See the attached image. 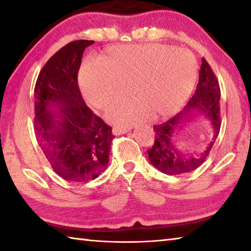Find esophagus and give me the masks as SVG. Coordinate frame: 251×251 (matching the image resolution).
<instances>
[{
	"instance_id": "esophagus-1",
	"label": "esophagus",
	"mask_w": 251,
	"mask_h": 251,
	"mask_svg": "<svg viewBox=\"0 0 251 251\" xmlns=\"http://www.w3.org/2000/svg\"><path fill=\"white\" fill-rule=\"evenodd\" d=\"M128 129H125V128H120V127H115V128H113V134L114 135H123V134H126Z\"/></svg>"
}]
</instances>
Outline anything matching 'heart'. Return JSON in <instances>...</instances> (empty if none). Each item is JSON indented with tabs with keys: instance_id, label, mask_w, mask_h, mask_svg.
Listing matches in <instances>:
<instances>
[{
	"instance_id": "1",
	"label": "heart",
	"mask_w": 251,
	"mask_h": 251,
	"mask_svg": "<svg viewBox=\"0 0 251 251\" xmlns=\"http://www.w3.org/2000/svg\"><path fill=\"white\" fill-rule=\"evenodd\" d=\"M198 74L192 53L163 44L117 45L104 61L88 59L79 71V86L93 107L105 108L130 85L133 99L117 101L106 112L113 124L129 127L155 117H168L192 94Z\"/></svg>"
}]
</instances>
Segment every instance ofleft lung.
<instances>
[{
    "mask_svg": "<svg viewBox=\"0 0 251 251\" xmlns=\"http://www.w3.org/2000/svg\"><path fill=\"white\" fill-rule=\"evenodd\" d=\"M206 119L212 129V141L201 152H186L177 144V135L189 117ZM220 129V88L214 72L202 57L198 85L194 96L177 115L161 125H155V142L148 150L152 166L167 175H181L197 169L214 146Z\"/></svg>",
    "mask_w": 251,
    "mask_h": 251,
    "instance_id": "obj_1",
    "label": "left lung"
}]
</instances>
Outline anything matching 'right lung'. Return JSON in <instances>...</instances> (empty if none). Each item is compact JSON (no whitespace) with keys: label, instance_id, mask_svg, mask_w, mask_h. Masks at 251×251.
Listing matches in <instances>:
<instances>
[{"label":"right lung","instance_id":"add662e5","mask_svg":"<svg viewBox=\"0 0 251 251\" xmlns=\"http://www.w3.org/2000/svg\"><path fill=\"white\" fill-rule=\"evenodd\" d=\"M94 41L71 42L42 69L34 90V130L54 172L63 179H95L108 166L112 128L85 104L77 73Z\"/></svg>","mask_w":251,"mask_h":251}]
</instances>
